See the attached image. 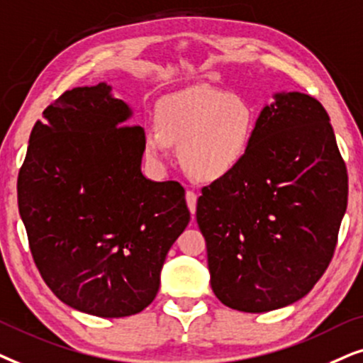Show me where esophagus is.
I'll return each mask as SVG.
<instances>
[{"label":"esophagus","instance_id":"obj_1","mask_svg":"<svg viewBox=\"0 0 363 363\" xmlns=\"http://www.w3.org/2000/svg\"><path fill=\"white\" fill-rule=\"evenodd\" d=\"M186 202H187V207H189L191 214L194 216V214H196V206H197V196H196V192L187 191V192H186Z\"/></svg>","mask_w":363,"mask_h":363}]
</instances>
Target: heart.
<instances>
[{"label":"heart","instance_id":"1","mask_svg":"<svg viewBox=\"0 0 363 363\" xmlns=\"http://www.w3.org/2000/svg\"><path fill=\"white\" fill-rule=\"evenodd\" d=\"M157 129L144 134V152L162 166L179 146L186 171L217 181L242 166L252 149L255 113L247 99L229 91L196 86L169 96L156 109Z\"/></svg>","mask_w":363,"mask_h":363}]
</instances>
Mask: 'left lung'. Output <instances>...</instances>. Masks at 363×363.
I'll list each match as a JSON object with an SVG mask.
<instances>
[{"mask_svg":"<svg viewBox=\"0 0 363 363\" xmlns=\"http://www.w3.org/2000/svg\"><path fill=\"white\" fill-rule=\"evenodd\" d=\"M347 196V167L323 106L297 91L274 94L245 162L197 199L216 297L262 313L307 296L332 260Z\"/></svg>","mask_w":363,"mask_h":363,"instance_id":"obj_1","label":"left lung"}]
</instances>
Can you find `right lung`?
I'll use <instances>...</instances> for the list:
<instances>
[{
    "label": "right lung",
    "mask_w": 363,
    "mask_h": 363,
    "mask_svg": "<svg viewBox=\"0 0 363 363\" xmlns=\"http://www.w3.org/2000/svg\"><path fill=\"white\" fill-rule=\"evenodd\" d=\"M99 83L66 91L33 128L18 176L30 249L52 294L118 318L154 301L171 245L189 224L184 187L144 177V129Z\"/></svg>",
    "instance_id": "add662e5"
}]
</instances>
